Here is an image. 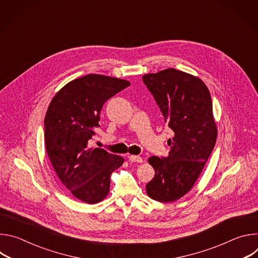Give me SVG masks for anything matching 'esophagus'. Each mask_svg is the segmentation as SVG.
Instances as JSON below:
<instances>
[{
	"mask_svg": "<svg viewBox=\"0 0 258 258\" xmlns=\"http://www.w3.org/2000/svg\"><path fill=\"white\" fill-rule=\"evenodd\" d=\"M128 157V160L131 162H137V163H142L143 162V158L140 157V156H136V155H130L127 156Z\"/></svg>",
	"mask_w": 258,
	"mask_h": 258,
	"instance_id": "obj_1",
	"label": "esophagus"
}]
</instances>
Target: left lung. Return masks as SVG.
I'll return each instance as SVG.
<instances>
[{
	"instance_id": "left-lung-1",
	"label": "left lung",
	"mask_w": 258,
	"mask_h": 258,
	"mask_svg": "<svg viewBox=\"0 0 258 258\" xmlns=\"http://www.w3.org/2000/svg\"><path fill=\"white\" fill-rule=\"evenodd\" d=\"M164 120L174 133L167 157L148 162L155 175L146 185L147 195L158 202H173L194 186L210 156L217 137L208 88L198 77L167 68L143 76Z\"/></svg>"
}]
</instances>
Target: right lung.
<instances>
[{"instance_id":"1","label":"right lung","mask_w":258,"mask_h":258,"mask_svg":"<svg viewBox=\"0 0 258 258\" xmlns=\"http://www.w3.org/2000/svg\"><path fill=\"white\" fill-rule=\"evenodd\" d=\"M131 85L125 80L88 75L66 84L51 100L45 116V145L63 186L88 204L103 201L110 176L124 159L90 148L104 103Z\"/></svg>"}]
</instances>
